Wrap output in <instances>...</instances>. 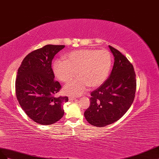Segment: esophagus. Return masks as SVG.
Listing matches in <instances>:
<instances>
[{"instance_id": "esophagus-1", "label": "esophagus", "mask_w": 159, "mask_h": 159, "mask_svg": "<svg viewBox=\"0 0 159 159\" xmlns=\"http://www.w3.org/2000/svg\"><path fill=\"white\" fill-rule=\"evenodd\" d=\"M76 98H75V97H69V101H73V100H75Z\"/></svg>"}]
</instances>
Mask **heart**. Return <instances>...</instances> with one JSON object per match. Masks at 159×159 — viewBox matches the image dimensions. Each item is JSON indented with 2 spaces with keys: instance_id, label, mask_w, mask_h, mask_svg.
<instances>
[{
  "instance_id": "obj_1",
  "label": "heart",
  "mask_w": 159,
  "mask_h": 159,
  "mask_svg": "<svg viewBox=\"0 0 159 159\" xmlns=\"http://www.w3.org/2000/svg\"><path fill=\"white\" fill-rule=\"evenodd\" d=\"M64 60L53 63V70L63 83H69L76 75L79 77L66 84L65 94L81 96L89 86L97 87L105 83L112 65V57L107 50L81 49L67 53Z\"/></svg>"
}]
</instances>
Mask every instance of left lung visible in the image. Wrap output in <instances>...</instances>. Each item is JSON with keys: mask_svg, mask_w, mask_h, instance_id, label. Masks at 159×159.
<instances>
[{"mask_svg": "<svg viewBox=\"0 0 159 159\" xmlns=\"http://www.w3.org/2000/svg\"><path fill=\"white\" fill-rule=\"evenodd\" d=\"M115 58L111 74L91 93L90 107L84 113L90 125L103 127L119 120L133 102L136 75L133 65L123 54L108 46Z\"/></svg>", "mask_w": 159, "mask_h": 159, "instance_id": "left-lung-1", "label": "left lung"}]
</instances>
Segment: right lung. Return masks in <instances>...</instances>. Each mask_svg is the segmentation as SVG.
<instances>
[{
    "mask_svg": "<svg viewBox=\"0 0 159 159\" xmlns=\"http://www.w3.org/2000/svg\"><path fill=\"white\" fill-rule=\"evenodd\" d=\"M64 48L65 45L47 44L35 50L24 58L18 70V101L26 115L40 125H50L59 120L64 115L62 104L69 101L67 97H54L61 86L54 80L51 67L54 57Z\"/></svg>",
    "mask_w": 159,
    "mask_h": 159,
    "instance_id": "right-lung-1",
    "label": "right lung"
}]
</instances>
